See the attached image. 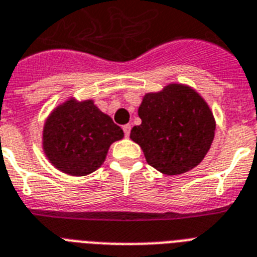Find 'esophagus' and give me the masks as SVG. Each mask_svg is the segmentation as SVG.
<instances>
[{
  "instance_id": "34e87169",
  "label": "esophagus",
  "mask_w": 257,
  "mask_h": 257,
  "mask_svg": "<svg viewBox=\"0 0 257 257\" xmlns=\"http://www.w3.org/2000/svg\"><path fill=\"white\" fill-rule=\"evenodd\" d=\"M122 131H124L125 137H129V135H131V125L125 124L124 126H122Z\"/></svg>"
}]
</instances>
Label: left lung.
<instances>
[{
	"instance_id": "8db88e82",
	"label": "left lung",
	"mask_w": 257,
	"mask_h": 257,
	"mask_svg": "<svg viewBox=\"0 0 257 257\" xmlns=\"http://www.w3.org/2000/svg\"><path fill=\"white\" fill-rule=\"evenodd\" d=\"M141 124L131 139L140 145L151 167L164 175H181L199 165L215 137V120L205 101L184 85L172 84L148 93L139 108Z\"/></svg>"
}]
</instances>
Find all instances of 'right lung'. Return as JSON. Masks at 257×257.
<instances>
[{
  "instance_id": "add662e5",
  "label": "right lung",
  "mask_w": 257,
  "mask_h": 257,
  "mask_svg": "<svg viewBox=\"0 0 257 257\" xmlns=\"http://www.w3.org/2000/svg\"><path fill=\"white\" fill-rule=\"evenodd\" d=\"M122 129L93 105L70 100L54 110L44 129V149L50 163L64 173L85 176L100 168Z\"/></svg>"
}]
</instances>
